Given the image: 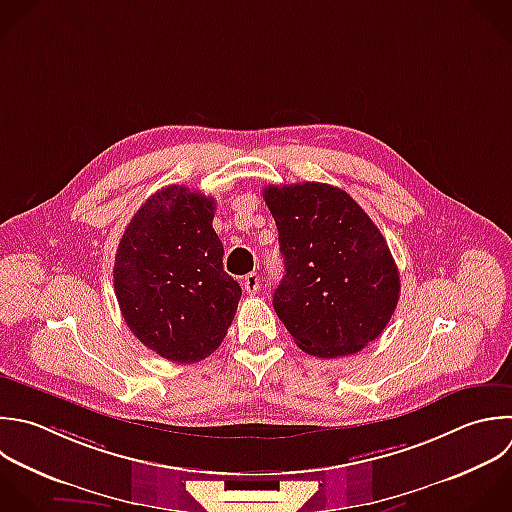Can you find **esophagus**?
<instances>
[{
    "label": "esophagus",
    "instance_id": "esophagus-1",
    "mask_svg": "<svg viewBox=\"0 0 512 512\" xmlns=\"http://www.w3.org/2000/svg\"><path fill=\"white\" fill-rule=\"evenodd\" d=\"M242 286H244V290H246L248 294H256V292L260 290V276H258L256 272L246 274L244 280H242Z\"/></svg>",
    "mask_w": 512,
    "mask_h": 512
}]
</instances>
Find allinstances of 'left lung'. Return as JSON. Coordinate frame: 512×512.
<instances>
[{"label":"left lung","mask_w":512,"mask_h":512,"mask_svg":"<svg viewBox=\"0 0 512 512\" xmlns=\"http://www.w3.org/2000/svg\"><path fill=\"white\" fill-rule=\"evenodd\" d=\"M286 274L274 310L308 354L336 358L376 340L400 298L388 244L340 188L320 182L266 186Z\"/></svg>","instance_id":"left-lung-1"}]
</instances>
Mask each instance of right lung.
<instances>
[{"instance_id":"obj_1","label":"right lung","mask_w":512,"mask_h":512,"mask_svg":"<svg viewBox=\"0 0 512 512\" xmlns=\"http://www.w3.org/2000/svg\"><path fill=\"white\" fill-rule=\"evenodd\" d=\"M214 210L212 196L176 184L162 188L134 214L116 252L114 290L128 328L172 362L210 356L242 296L224 272Z\"/></svg>"}]
</instances>
